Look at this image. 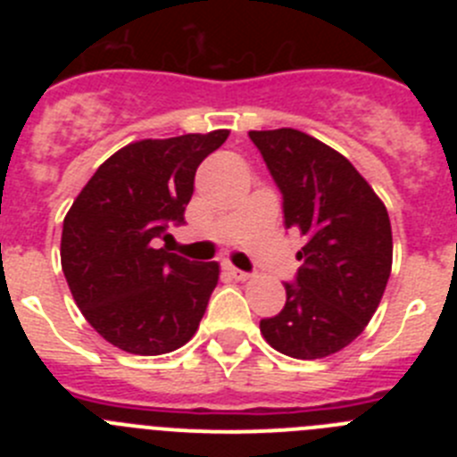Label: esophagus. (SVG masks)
<instances>
[{
	"instance_id": "34e87169",
	"label": "esophagus",
	"mask_w": 457,
	"mask_h": 457,
	"mask_svg": "<svg viewBox=\"0 0 457 457\" xmlns=\"http://www.w3.org/2000/svg\"><path fill=\"white\" fill-rule=\"evenodd\" d=\"M224 270H226V272H228V274H231L233 278H237V281H247V278H249L247 272H242V270L233 268V265H224Z\"/></svg>"
}]
</instances>
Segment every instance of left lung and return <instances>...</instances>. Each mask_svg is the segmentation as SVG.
<instances>
[{
	"label": "left lung",
	"instance_id": "1",
	"mask_svg": "<svg viewBox=\"0 0 457 457\" xmlns=\"http://www.w3.org/2000/svg\"><path fill=\"white\" fill-rule=\"evenodd\" d=\"M249 139L284 196L286 228L306 240L284 309L261 320V334L288 357H329L364 332L385 295L389 212L341 153L306 132L252 130Z\"/></svg>",
	"mask_w": 457,
	"mask_h": 457
}]
</instances>
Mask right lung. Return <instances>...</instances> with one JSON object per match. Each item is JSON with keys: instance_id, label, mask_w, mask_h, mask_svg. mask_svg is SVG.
Segmentation results:
<instances>
[{"instance_id": "1", "label": "right lung", "mask_w": 457, "mask_h": 457, "mask_svg": "<svg viewBox=\"0 0 457 457\" xmlns=\"http://www.w3.org/2000/svg\"><path fill=\"white\" fill-rule=\"evenodd\" d=\"M228 130L144 139L104 160L63 220L62 268L88 325L132 354H164L194 337L217 263L155 249L185 224L194 173Z\"/></svg>"}]
</instances>
